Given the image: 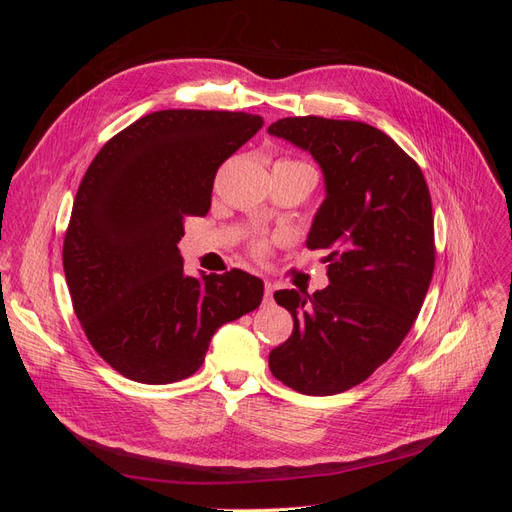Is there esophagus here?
Wrapping results in <instances>:
<instances>
[{
	"label": "esophagus",
	"mask_w": 512,
	"mask_h": 512,
	"mask_svg": "<svg viewBox=\"0 0 512 512\" xmlns=\"http://www.w3.org/2000/svg\"><path fill=\"white\" fill-rule=\"evenodd\" d=\"M273 290H275V286L269 280H265V303L273 301Z\"/></svg>",
	"instance_id": "1"
}]
</instances>
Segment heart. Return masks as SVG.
I'll use <instances>...</instances> for the list:
<instances>
[{"instance_id": "obj_1", "label": "heart", "mask_w": 512, "mask_h": 512, "mask_svg": "<svg viewBox=\"0 0 512 512\" xmlns=\"http://www.w3.org/2000/svg\"><path fill=\"white\" fill-rule=\"evenodd\" d=\"M282 164H297V166H309V164H305V162H299V160H284ZM252 250H254V254H258V256H262L267 252V243L265 241H254L252 243Z\"/></svg>"}]
</instances>
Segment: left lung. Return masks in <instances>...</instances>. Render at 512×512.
<instances>
[{"label":"left lung","instance_id":"8db88e82","mask_svg":"<svg viewBox=\"0 0 512 512\" xmlns=\"http://www.w3.org/2000/svg\"><path fill=\"white\" fill-rule=\"evenodd\" d=\"M267 132L320 164L327 198L307 247L329 252L327 288L273 294L294 329L271 350V374L303 395L344 393L391 359L421 312L436 265L427 181L363 121L286 117Z\"/></svg>","mask_w":512,"mask_h":512}]
</instances>
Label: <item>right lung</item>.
I'll use <instances>...</instances> for the list:
<instances>
[{
    "instance_id": "add662e5",
    "label": "right lung",
    "mask_w": 512,
    "mask_h": 512,
    "mask_svg": "<svg viewBox=\"0 0 512 512\" xmlns=\"http://www.w3.org/2000/svg\"><path fill=\"white\" fill-rule=\"evenodd\" d=\"M262 117L170 108L115 134L89 164L64 237L74 314L121 376L168 384L196 374L213 333L262 301L241 269L183 273V222L209 213L218 168Z\"/></svg>"
}]
</instances>
